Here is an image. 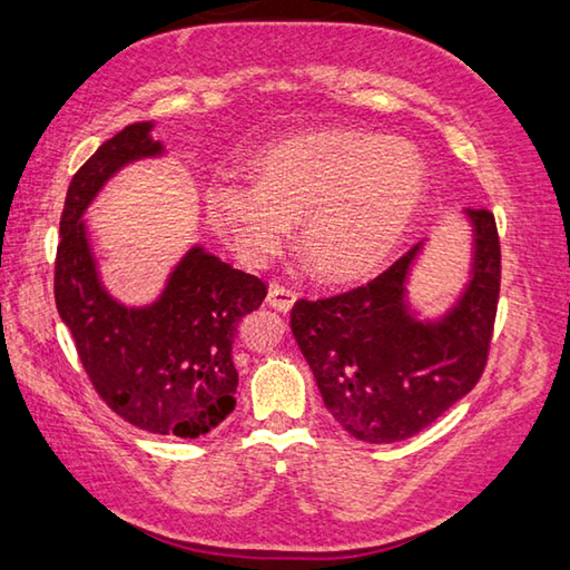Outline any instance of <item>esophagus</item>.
Returning <instances> with one entry per match:
<instances>
[{"mask_svg": "<svg viewBox=\"0 0 570 570\" xmlns=\"http://www.w3.org/2000/svg\"><path fill=\"white\" fill-rule=\"evenodd\" d=\"M295 301H297V293L291 291V287H285V285H273V287H269V293H267L269 307H275V311H279V313L291 311Z\"/></svg>", "mask_w": 570, "mask_h": 570, "instance_id": "34e87169", "label": "esophagus"}]
</instances>
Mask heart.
I'll return each instance as SVG.
<instances>
[{"instance_id": "obj_1", "label": "heart", "mask_w": 570, "mask_h": 570, "mask_svg": "<svg viewBox=\"0 0 570 570\" xmlns=\"http://www.w3.org/2000/svg\"><path fill=\"white\" fill-rule=\"evenodd\" d=\"M252 184L207 189L209 222L247 265L279 255L303 222L307 263L331 283L379 273L406 239L426 199L416 148L366 130H307L249 161Z\"/></svg>"}]
</instances>
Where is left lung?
I'll use <instances>...</instances> for the list:
<instances>
[{"label":"left lung","mask_w":570,"mask_h":570,"mask_svg":"<svg viewBox=\"0 0 570 570\" xmlns=\"http://www.w3.org/2000/svg\"><path fill=\"white\" fill-rule=\"evenodd\" d=\"M464 214L474 237L472 277L440 321H416L406 303L422 242L366 285L293 305L291 328L325 406L361 442L409 440L482 376L500 297V237L492 212Z\"/></svg>","instance_id":"8db88e82"}]
</instances>
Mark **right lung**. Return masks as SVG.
Segmentation results:
<instances>
[{
  "label": "right lung",
  "mask_w": 570,
  "mask_h": 570,
  "mask_svg": "<svg viewBox=\"0 0 570 570\" xmlns=\"http://www.w3.org/2000/svg\"><path fill=\"white\" fill-rule=\"evenodd\" d=\"M151 128V120L126 126L72 176L55 257V305L90 384L120 419L151 434L197 440L237 404L232 343L239 321L263 305L267 285L191 247L156 303L128 307L106 293L80 217L118 169L164 151Z\"/></svg>",
  "instance_id": "obj_1"
}]
</instances>
